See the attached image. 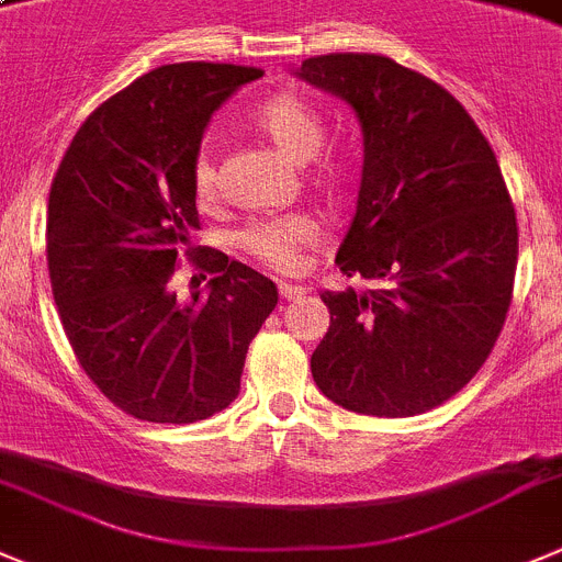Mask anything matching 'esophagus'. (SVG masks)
Returning a JSON list of instances; mask_svg holds the SVG:
<instances>
[{"mask_svg": "<svg viewBox=\"0 0 562 562\" xmlns=\"http://www.w3.org/2000/svg\"><path fill=\"white\" fill-rule=\"evenodd\" d=\"M278 295L284 297V301H295V297H303V295H306V286L286 284V281H281V284H278Z\"/></svg>", "mask_w": 562, "mask_h": 562, "instance_id": "obj_1", "label": "esophagus"}]
</instances>
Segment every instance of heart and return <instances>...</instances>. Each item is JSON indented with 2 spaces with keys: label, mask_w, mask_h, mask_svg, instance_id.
Here are the masks:
<instances>
[{
  "label": "heart",
  "mask_w": 562,
  "mask_h": 562,
  "mask_svg": "<svg viewBox=\"0 0 562 562\" xmlns=\"http://www.w3.org/2000/svg\"><path fill=\"white\" fill-rule=\"evenodd\" d=\"M241 125L276 144L290 161L303 164L306 183L317 194L339 198L345 192L351 178V164L342 153L321 147L326 138V116L315 100L297 91H276L247 108L241 113ZM192 192L203 209L217 198V172L209 150H200L192 161ZM317 239L321 228L315 220L306 214H286V217L254 220L245 225L239 234V247L270 270L292 272L303 250Z\"/></svg>",
  "instance_id": "obj_1"
}]
</instances>
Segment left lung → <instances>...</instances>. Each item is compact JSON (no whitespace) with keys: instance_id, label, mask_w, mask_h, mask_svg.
Here are the masks:
<instances>
[{"instance_id":"8db88e82","label":"left lung","mask_w":562,"mask_h":562,"mask_svg":"<svg viewBox=\"0 0 562 562\" xmlns=\"http://www.w3.org/2000/svg\"><path fill=\"white\" fill-rule=\"evenodd\" d=\"M297 75L362 122V187L337 265L373 284L323 292L331 323L312 375L359 415L435 409L485 364L513 301L518 223L496 153L440 82L393 58L317 55Z\"/></svg>"}]
</instances>
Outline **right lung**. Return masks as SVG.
I'll use <instances>...</instances> for the list:
<instances>
[{
    "mask_svg": "<svg viewBox=\"0 0 562 562\" xmlns=\"http://www.w3.org/2000/svg\"><path fill=\"white\" fill-rule=\"evenodd\" d=\"M256 66L169 64L108 97L64 153L49 189L46 265L66 339L113 406L147 424H194L239 395L247 345L276 284L209 250V295L178 303L169 278L200 228L192 161L211 113Z\"/></svg>",
    "mask_w": 562,
    "mask_h": 562,
    "instance_id": "1",
    "label": "right lung"
}]
</instances>
